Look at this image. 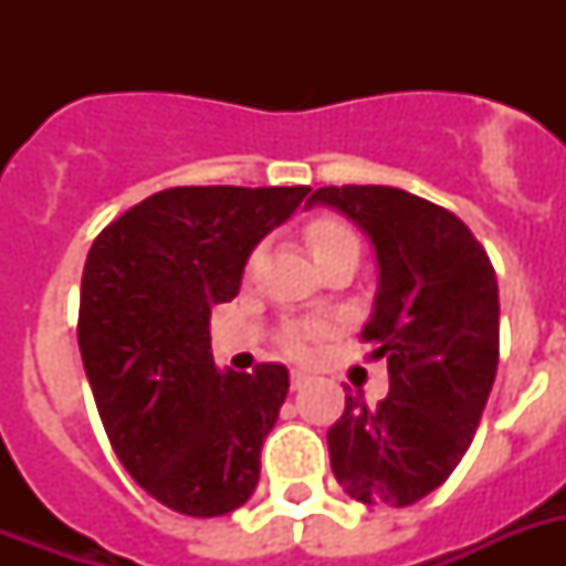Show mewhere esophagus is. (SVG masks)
Segmentation results:
<instances>
[{
    "label": "esophagus",
    "instance_id": "1",
    "mask_svg": "<svg viewBox=\"0 0 566 566\" xmlns=\"http://www.w3.org/2000/svg\"><path fill=\"white\" fill-rule=\"evenodd\" d=\"M311 376L305 370H291V387L293 390H302V387L308 385Z\"/></svg>",
    "mask_w": 566,
    "mask_h": 566
}]
</instances>
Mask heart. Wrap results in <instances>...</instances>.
I'll return each instance as SVG.
<instances>
[{
    "label": "heart",
    "instance_id": "heart-1",
    "mask_svg": "<svg viewBox=\"0 0 566 566\" xmlns=\"http://www.w3.org/2000/svg\"><path fill=\"white\" fill-rule=\"evenodd\" d=\"M305 240L314 261H323L326 255L337 252V249L358 247V238L349 226L337 220H311L305 226ZM319 332V323H287L279 332V346L287 355H305L311 346V337Z\"/></svg>",
    "mask_w": 566,
    "mask_h": 566
}]
</instances>
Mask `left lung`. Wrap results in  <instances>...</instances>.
<instances>
[{
  "mask_svg": "<svg viewBox=\"0 0 566 566\" xmlns=\"http://www.w3.org/2000/svg\"><path fill=\"white\" fill-rule=\"evenodd\" d=\"M308 205L346 213L376 247L361 337L390 373L376 408L346 396L328 429L332 473L364 505L405 509L447 482L473 443L500 364L496 273L455 213L399 188H319Z\"/></svg>",
  "mask_w": 566,
  "mask_h": 566,
  "instance_id": "obj_1",
  "label": "left lung"
}]
</instances>
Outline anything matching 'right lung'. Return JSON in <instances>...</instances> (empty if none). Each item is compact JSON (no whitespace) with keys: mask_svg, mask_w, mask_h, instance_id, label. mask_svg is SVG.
Returning a JSON list of instances; mask_svg holds the SVG:
<instances>
[{"mask_svg":"<svg viewBox=\"0 0 566 566\" xmlns=\"http://www.w3.org/2000/svg\"><path fill=\"white\" fill-rule=\"evenodd\" d=\"M311 188H170L105 226L82 275L78 349L128 475L188 517L252 496L261 447L287 396L282 364L213 367L211 308L240 291L264 234Z\"/></svg>","mask_w":566,"mask_h":566,"instance_id":"obj_1","label":"right lung"}]
</instances>
